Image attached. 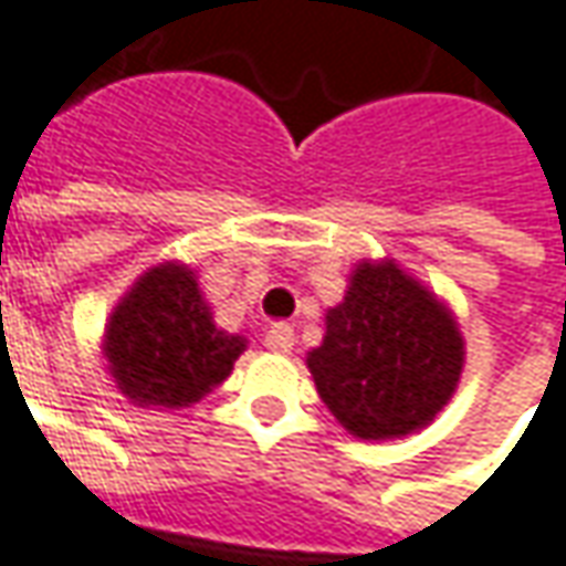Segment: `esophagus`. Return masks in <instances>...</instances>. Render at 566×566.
I'll return each instance as SVG.
<instances>
[{"label": "esophagus", "instance_id": "obj_1", "mask_svg": "<svg viewBox=\"0 0 566 566\" xmlns=\"http://www.w3.org/2000/svg\"><path fill=\"white\" fill-rule=\"evenodd\" d=\"M265 348L279 352V355H287L294 348V326L287 323H275L272 329L265 332Z\"/></svg>", "mask_w": 566, "mask_h": 566}]
</instances>
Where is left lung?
I'll return each mask as SVG.
<instances>
[{"label": "left lung", "instance_id": "8db88e82", "mask_svg": "<svg viewBox=\"0 0 566 566\" xmlns=\"http://www.w3.org/2000/svg\"><path fill=\"white\" fill-rule=\"evenodd\" d=\"M465 342L450 307L392 259L360 262L307 355L319 399L360 440L428 428L453 399Z\"/></svg>", "mask_w": 566, "mask_h": 566}]
</instances>
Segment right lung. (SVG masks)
I'll return each mask as SVG.
<instances>
[{"mask_svg": "<svg viewBox=\"0 0 566 566\" xmlns=\"http://www.w3.org/2000/svg\"><path fill=\"white\" fill-rule=\"evenodd\" d=\"M247 338L214 326L196 272L160 262L113 307L104 357L119 392L142 408H186L234 370Z\"/></svg>", "mask_w": 566, "mask_h": 566, "instance_id": "obj_1", "label": "right lung"}]
</instances>
